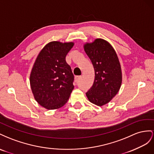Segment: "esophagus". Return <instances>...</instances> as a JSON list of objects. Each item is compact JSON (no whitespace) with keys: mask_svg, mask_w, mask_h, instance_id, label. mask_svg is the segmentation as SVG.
Masks as SVG:
<instances>
[{"mask_svg":"<svg viewBox=\"0 0 154 154\" xmlns=\"http://www.w3.org/2000/svg\"><path fill=\"white\" fill-rule=\"evenodd\" d=\"M81 79V76H75V81L76 83H77L79 82Z\"/></svg>","mask_w":154,"mask_h":154,"instance_id":"34e87169","label":"esophagus"}]
</instances>
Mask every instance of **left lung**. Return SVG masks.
<instances>
[{
  "mask_svg": "<svg viewBox=\"0 0 154 154\" xmlns=\"http://www.w3.org/2000/svg\"><path fill=\"white\" fill-rule=\"evenodd\" d=\"M84 49L95 71L94 84L86 95L91 103L101 106L110 101L121 88L119 60L112 45L102 38L85 44Z\"/></svg>",
  "mask_w": 154,
  "mask_h": 154,
  "instance_id": "obj_1",
  "label": "left lung"
}]
</instances>
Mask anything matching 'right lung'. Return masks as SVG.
Returning a JSON list of instances; mask_svg holds the SVG:
<instances>
[{"label":"right lung","instance_id":"obj_1","mask_svg":"<svg viewBox=\"0 0 154 154\" xmlns=\"http://www.w3.org/2000/svg\"><path fill=\"white\" fill-rule=\"evenodd\" d=\"M73 42H50L42 48L30 74V86L37 102L48 109L67 103L74 88V76L66 56Z\"/></svg>","mask_w":154,"mask_h":154}]
</instances>
